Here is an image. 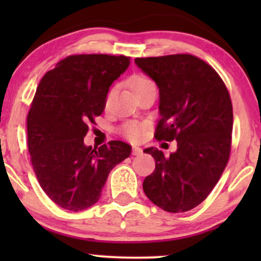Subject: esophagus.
Returning <instances> with one entry per match:
<instances>
[{
	"label": "esophagus",
	"instance_id": "34e87169",
	"mask_svg": "<svg viewBox=\"0 0 261 261\" xmlns=\"http://www.w3.org/2000/svg\"><path fill=\"white\" fill-rule=\"evenodd\" d=\"M133 154H134V155H140V154H142V148L137 147V146H134V147H133Z\"/></svg>",
	"mask_w": 261,
	"mask_h": 261
}]
</instances>
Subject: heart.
<instances>
[{"label":"heart","instance_id":"obj_1","mask_svg":"<svg viewBox=\"0 0 261 261\" xmlns=\"http://www.w3.org/2000/svg\"><path fill=\"white\" fill-rule=\"evenodd\" d=\"M151 85H153V82H152L149 79H147V77L142 76V74H135V76L131 77L130 80V87L135 94ZM122 133H124V135L127 137V139L137 141L142 137L143 126L141 124H139V122H127V124L124 125Z\"/></svg>","mask_w":261,"mask_h":261}]
</instances>
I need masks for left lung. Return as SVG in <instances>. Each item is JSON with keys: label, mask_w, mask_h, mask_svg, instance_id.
Instances as JSON below:
<instances>
[{"label": "left lung", "mask_w": 261, "mask_h": 261, "mask_svg": "<svg viewBox=\"0 0 261 261\" xmlns=\"http://www.w3.org/2000/svg\"><path fill=\"white\" fill-rule=\"evenodd\" d=\"M160 89L155 139L176 141L164 155L146 148L155 161L143 191L167 212H185L201 203L220 180L228 162L233 109L223 81L211 66L189 54L135 59Z\"/></svg>", "instance_id": "1"}]
</instances>
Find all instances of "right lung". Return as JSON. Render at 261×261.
<instances>
[{"label":"right lung","mask_w":261,"mask_h":261,"mask_svg":"<svg viewBox=\"0 0 261 261\" xmlns=\"http://www.w3.org/2000/svg\"><path fill=\"white\" fill-rule=\"evenodd\" d=\"M128 65L124 55H71L39 83L27 118L28 149L39 184L60 207L76 212L94 205L110 170L131 154L122 141L97 148L83 142Z\"/></svg>","instance_id":"1"}]
</instances>
